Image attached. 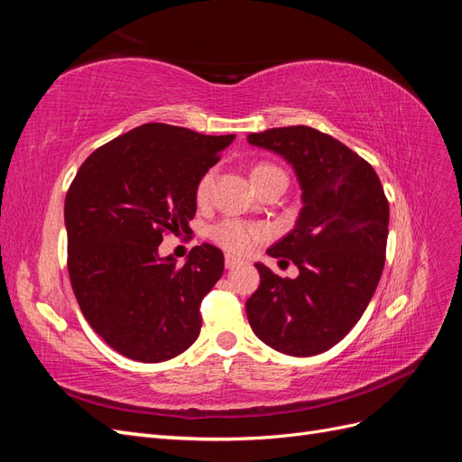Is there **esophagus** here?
<instances>
[{
	"mask_svg": "<svg viewBox=\"0 0 462 462\" xmlns=\"http://www.w3.org/2000/svg\"><path fill=\"white\" fill-rule=\"evenodd\" d=\"M239 263H243V260H241V258L231 256V254H227V256H226V268H227V270L236 268V265H239Z\"/></svg>",
	"mask_w": 462,
	"mask_h": 462,
	"instance_id": "esophagus-1",
	"label": "esophagus"
}]
</instances>
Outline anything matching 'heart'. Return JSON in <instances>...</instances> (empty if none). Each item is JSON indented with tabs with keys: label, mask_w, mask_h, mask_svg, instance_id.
I'll list each match as a JSON object with an SVG mask.
<instances>
[{
	"label": "heart",
	"mask_w": 462,
	"mask_h": 462,
	"mask_svg": "<svg viewBox=\"0 0 462 462\" xmlns=\"http://www.w3.org/2000/svg\"><path fill=\"white\" fill-rule=\"evenodd\" d=\"M273 173H283L279 167L270 165V163H260L254 167L253 179L254 183L263 177L273 175ZM214 180H216V170H208L197 183V200L200 204L208 202V199L212 197V189H214ZM270 229L268 226L258 221H245V219H236V217H227L209 229V236L221 245L229 253L235 254H248L262 243L268 239Z\"/></svg>",
	"instance_id": "obj_1"
}]
</instances>
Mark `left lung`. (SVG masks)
Wrapping results in <instances>:
<instances>
[{"instance_id": "left-lung-1", "label": "left lung", "mask_w": 462, "mask_h": 462, "mask_svg": "<svg viewBox=\"0 0 462 462\" xmlns=\"http://www.w3.org/2000/svg\"><path fill=\"white\" fill-rule=\"evenodd\" d=\"M248 143L283 156L297 173L302 209L268 254L299 277L256 263L260 287L246 300L250 328L291 356L337 345L365 314L385 263L389 204L374 167L337 138L304 125L250 133Z\"/></svg>"}]
</instances>
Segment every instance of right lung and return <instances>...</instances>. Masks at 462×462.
I'll list each match as a JSON object with an SVG mask.
<instances>
[{
    "label": "right lung",
    "instance_id": "add662e5",
    "mask_svg": "<svg viewBox=\"0 0 462 462\" xmlns=\"http://www.w3.org/2000/svg\"><path fill=\"white\" fill-rule=\"evenodd\" d=\"M233 138L146 123L94 150L69 187L73 292L92 329L123 356L163 362L197 341L223 253L202 243L179 268L158 246L165 233H190L199 179Z\"/></svg>",
    "mask_w": 462,
    "mask_h": 462
}]
</instances>
